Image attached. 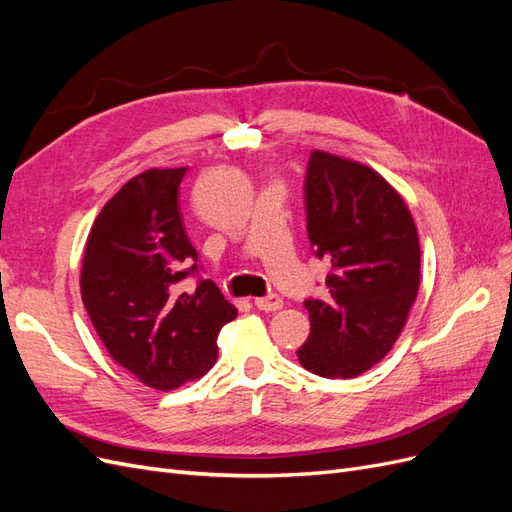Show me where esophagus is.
<instances>
[{"instance_id": "34e87169", "label": "esophagus", "mask_w": 512, "mask_h": 512, "mask_svg": "<svg viewBox=\"0 0 512 512\" xmlns=\"http://www.w3.org/2000/svg\"><path fill=\"white\" fill-rule=\"evenodd\" d=\"M284 301L280 294H267V297H260L256 299V307L262 309V312H277V309H282Z\"/></svg>"}]
</instances>
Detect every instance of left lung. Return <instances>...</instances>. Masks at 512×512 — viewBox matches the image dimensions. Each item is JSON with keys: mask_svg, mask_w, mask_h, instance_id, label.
Segmentation results:
<instances>
[{"mask_svg": "<svg viewBox=\"0 0 512 512\" xmlns=\"http://www.w3.org/2000/svg\"><path fill=\"white\" fill-rule=\"evenodd\" d=\"M312 252L331 262L327 297L307 299L299 363L322 378H354L380 363L404 329L421 280L412 215L376 170L314 151L305 173Z\"/></svg>", "mask_w": 512, "mask_h": 512, "instance_id": "8db88e82", "label": "left lung"}]
</instances>
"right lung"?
Segmentation results:
<instances>
[{
    "label": "right lung",
    "mask_w": 512,
    "mask_h": 512,
    "mask_svg": "<svg viewBox=\"0 0 512 512\" xmlns=\"http://www.w3.org/2000/svg\"><path fill=\"white\" fill-rule=\"evenodd\" d=\"M188 168H151L130 179L91 226L81 294L108 354L158 391L203 378L218 335L235 320L220 288L203 280L177 205ZM185 276L194 293H181Z\"/></svg>",
    "instance_id": "add662e5"
}]
</instances>
